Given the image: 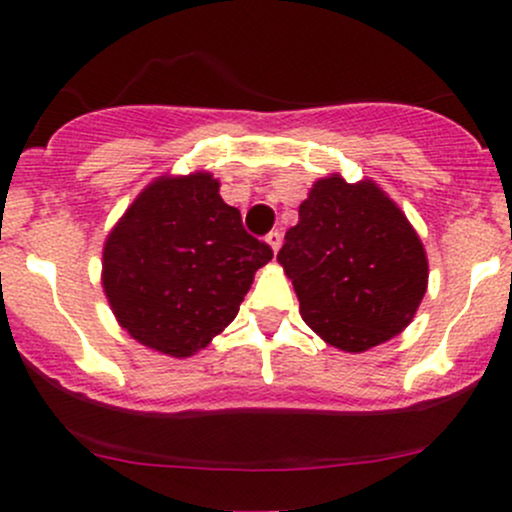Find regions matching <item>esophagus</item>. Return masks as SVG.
<instances>
[{"label": "esophagus", "instance_id": "1", "mask_svg": "<svg viewBox=\"0 0 512 512\" xmlns=\"http://www.w3.org/2000/svg\"><path fill=\"white\" fill-rule=\"evenodd\" d=\"M267 243H269V248H272L274 252H279V248H281V233L279 231H269L267 233Z\"/></svg>", "mask_w": 512, "mask_h": 512}]
</instances>
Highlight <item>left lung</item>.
<instances>
[{
    "mask_svg": "<svg viewBox=\"0 0 512 512\" xmlns=\"http://www.w3.org/2000/svg\"><path fill=\"white\" fill-rule=\"evenodd\" d=\"M276 260L301 315L327 344L366 351L399 334L428 284L424 245L373 182L317 180Z\"/></svg>",
    "mask_w": 512,
    "mask_h": 512,
    "instance_id": "1",
    "label": "left lung"
}]
</instances>
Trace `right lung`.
<instances>
[{"instance_id": "right-lung-1", "label": "right lung", "mask_w": 512, "mask_h": 512, "mask_svg": "<svg viewBox=\"0 0 512 512\" xmlns=\"http://www.w3.org/2000/svg\"><path fill=\"white\" fill-rule=\"evenodd\" d=\"M272 255L209 173L161 178L105 240L103 289L137 342L185 358L236 320L252 276Z\"/></svg>"}]
</instances>
